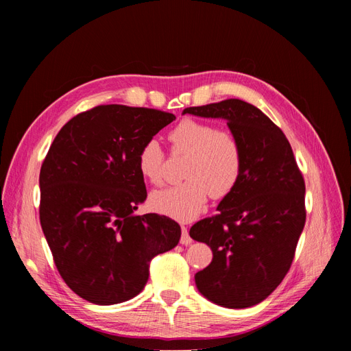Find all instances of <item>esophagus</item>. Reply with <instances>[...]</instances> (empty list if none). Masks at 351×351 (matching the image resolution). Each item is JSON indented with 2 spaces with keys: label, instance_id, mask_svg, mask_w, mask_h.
<instances>
[{
  "label": "esophagus",
  "instance_id": "1",
  "mask_svg": "<svg viewBox=\"0 0 351 351\" xmlns=\"http://www.w3.org/2000/svg\"><path fill=\"white\" fill-rule=\"evenodd\" d=\"M180 243L184 244V246H187V244L192 243V239H190V236H189L187 227H184V226H182V239H180Z\"/></svg>",
  "mask_w": 351,
  "mask_h": 351
}]
</instances>
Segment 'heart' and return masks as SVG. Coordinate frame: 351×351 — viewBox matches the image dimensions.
<instances>
[{"instance_id":"heart-1","label":"heart","mask_w":351,"mask_h":351,"mask_svg":"<svg viewBox=\"0 0 351 351\" xmlns=\"http://www.w3.org/2000/svg\"><path fill=\"white\" fill-rule=\"evenodd\" d=\"M168 139L176 152L189 155L184 169L186 182L155 190L149 206L161 215L178 221L195 219L205 209L209 195L214 199L228 196L236 189L243 154L234 136L217 130L209 123L186 119L169 132ZM164 151L156 139H149L137 155L141 174L158 184L162 182Z\"/></svg>"}]
</instances>
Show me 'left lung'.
<instances>
[{
	"instance_id": "1",
	"label": "left lung",
	"mask_w": 351,
	"mask_h": 351,
	"mask_svg": "<svg viewBox=\"0 0 351 351\" xmlns=\"http://www.w3.org/2000/svg\"><path fill=\"white\" fill-rule=\"evenodd\" d=\"M183 114L226 120L241 147L236 189L189 234L214 254L195 275L199 293L218 306L246 309L267 299L291 267L306 221L304 180L285 134L254 105L226 99Z\"/></svg>"
}]
</instances>
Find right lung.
<instances>
[{"mask_svg": "<svg viewBox=\"0 0 351 351\" xmlns=\"http://www.w3.org/2000/svg\"><path fill=\"white\" fill-rule=\"evenodd\" d=\"M174 114L99 105L62 125L40 167L39 218L62 280L82 299L108 306L139 294L149 261L174 249L171 218L134 210L146 199L137 155Z\"/></svg>", "mask_w": 351, "mask_h": 351, "instance_id": "1", "label": "right lung"}]
</instances>
